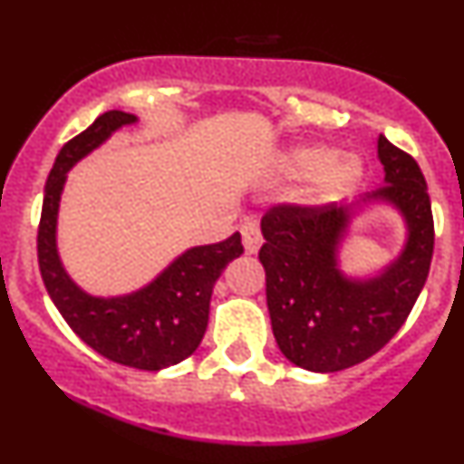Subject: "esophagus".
<instances>
[{"instance_id": "1", "label": "esophagus", "mask_w": 464, "mask_h": 464, "mask_svg": "<svg viewBox=\"0 0 464 464\" xmlns=\"http://www.w3.org/2000/svg\"><path fill=\"white\" fill-rule=\"evenodd\" d=\"M240 233H242V245H245L246 254H258V249L262 246V233L258 224L245 222L242 224Z\"/></svg>"}]
</instances>
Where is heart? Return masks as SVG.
Listing matches in <instances>:
<instances>
[{
	"mask_svg": "<svg viewBox=\"0 0 464 464\" xmlns=\"http://www.w3.org/2000/svg\"><path fill=\"white\" fill-rule=\"evenodd\" d=\"M283 168L292 177H310L305 202L325 204L343 195L362 175V163L353 154H334L325 145H303L285 154Z\"/></svg>",
	"mask_w": 464,
	"mask_h": 464,
	"instance_id": "1",
	"label": "heart"
}]
</instances>
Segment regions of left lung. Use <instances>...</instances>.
Returning a JSON list of instances; mask_svg holds the SVG:
<instances>
[{"label":"left lung","instance_id":"obj_1","mask_svg":"<svg viewBox=\"0 0 464 464\" xmlns=\"http://www.w3.org/2000/svg\"><path fill=\"white\" fill-rule=\"evenodd\" d=\"M383 181L362 202H388L406 219V245L372 278L341 274L336 251L353 204H276L262 218L258 258L280 353L312 372H336L379 353L409 319L433 258V213L418 161L379 137Z\"/></svg>","mask_w":464,"mask_h":464}]
</instances>
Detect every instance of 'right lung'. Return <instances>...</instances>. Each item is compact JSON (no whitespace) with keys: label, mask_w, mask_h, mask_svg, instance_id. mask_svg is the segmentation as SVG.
I'll return each instance as SVG.
<instances>
[{"label":"right lung","mask_w":464,"mask_h":464,"mask_svg":"<svg viewBox=\"0 0 464 464\" xmlns=\"http://www.w3.org/2000/svg\"><path fill=\"white\" fill-rule=\"evenodd\" d=\"M132 123H137L134 114L105 111L85 132L63 145L44 186L37 262L51 301L89 348L121 366L161 371L184 362L202 343L215 283L224 266L245 249L240 233L218 245L193 246L152 283L128 296H89L69 278L55 246L60 195L69 168L107 141L111 132Z\"/></svg>","instance_id":"add662e5"}]
</instances>
